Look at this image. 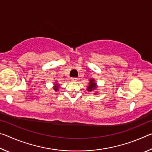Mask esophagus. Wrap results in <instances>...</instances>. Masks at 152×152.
<instances>
[{"mask_svg":"<svg viewBox=\"0 0 152 152\" xmlns=\"http://www.w3.org/2000/svg\"><path fill=\"white\" fill-rule=\"evenodd\" d=\"M71 80L72 82H76L77 80H78V79H77L76 78H71Z\"/></svg>","mask_w":152,"mask_h":152,"instance_id":"obj_1","label":"esophagus"}]
</instances>
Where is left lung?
<instances>
[{
    "label": "left lung",
    "instance_id": "left-lung-1",
    "mask_svg": "<svg viewBox=\"0 0 152 152\" xmlns=\"http://www.w3.org/2000/svg\"><path fill=\"white\" fill-rule=\"evenodd\" d=\"M96 88V84L95 83V80L94 79H91V80H90L89 86H88V88H87V91L88 92H91Z\"/></svg>",
    "mask_w": 152,
    "mask_h": 152
}]
</instances>
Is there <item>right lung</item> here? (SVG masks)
<instances>
[{"instance_id": "right-lung-1", "label": "right lung", "mask_w": 152, "mask_h": 152, "mask_svg": "<svg viewBox=\"0 0 152 152\" xmlns=\"http://www.w3.org/2000/svg\"><path fill=\"white\" fill-rule=\"evenodd\" d=\"M58 88H59V85L58 84H54V86H53V89H54L55 91H58Z\"/></svg>"}]
</instances>
